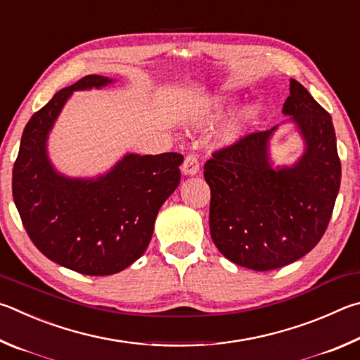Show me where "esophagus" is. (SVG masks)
Instances as JSON below:
<instances>
[{
	"instance_id": "1",
	"label": "esophagus",
	"mask_w": 360,
	"mask_h": 360,
	"mask_svg": "<svg viewBox=\"0 0 360 360\" xmlns=\"http://www.w3.org/2000/svg\"><path fill=\"white\" fill-rule=\"evenodd\" d=\"M181 172L185 175H196L199 172V160L196 155H190L185 158L184 166H181Z\"/></svg>"
}]
</instances>
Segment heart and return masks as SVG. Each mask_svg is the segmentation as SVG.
<instances>
[{
  "label": "heart",
  "instance_id": "heart-1",
  "mask_svg": "<svg viewBox=\"0 0 360 360\" xmlns=\"http://www.w3.org/2000/svg\"><path fill=\"white\" fill-rule=\"evenodd\" d=\"M238 104V98L232 96V94H221L212 101L209 109L200 112L196 118L198 128H205L212 123H215L217 120L224 117L226 113H229L232 109H236ZM262 105L259 103H251L245 105L243 109L238 110L234 117H232L228 123L224 124L219 134V143L223 145H232L240 141L248 134L251 128L256 124L257 120L261 118Z\"/></svg>",
  "mask_w": 360,
  "mask_h": 360
}]
</instances>
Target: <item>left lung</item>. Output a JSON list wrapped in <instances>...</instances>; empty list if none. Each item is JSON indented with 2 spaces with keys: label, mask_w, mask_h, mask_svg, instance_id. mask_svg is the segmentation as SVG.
<instances>
[{
  "label": "left lung",
  "mask_w": 360,
  "mask_h": 360,
  "mask_svg": "<svg viewBox=\"0 0 360 360\" xmlns=\"http://www.w3.org/2000/svg\"><path fill=\"white\" fill-rule=\"evenodd\" d=\"M281 112L304 143L294 162L275 164L276 124L217 151L204 167L213 243L229 261L257 272L288 266L316 247L342 180L332 117L297 80H289Z\"/></svg>",
  "instance_id": "1"
}]
</instances>
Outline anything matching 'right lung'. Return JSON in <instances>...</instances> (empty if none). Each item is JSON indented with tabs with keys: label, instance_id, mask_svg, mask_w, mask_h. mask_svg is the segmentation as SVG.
<instances>
[{
	"label": "right lung",
	"instance_id": "add662e5",
	"mask_svg": "<svg viewBox=\"0 0 360 360\" xmlns=\"http://www.w3.org/2000/svg\"><path fill=\"white\" fill-rule=\"evenodd\" d=\"M85 75L30 118L12 170V196L36 248L84 275H113L141 257L155 219L180 184L179 153H124L105 172L69 176L49 156V136L74 91L115 84Z\"/></svg>",
	"mask_w": 360,
	"mask_h": 360
}]
</instances>
